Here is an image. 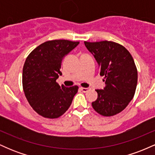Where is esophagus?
<instances>
[{"label": "esophagus", "instance_id": "esophagus-1", "mask_svg": "<svg viewBox=\"0 0 155 155\" xmlns=\"http://www.w3.org/2000/svg\"><path fill=\"white\" fill-rule=\"evenodd\" d=\"M80 90H81V91H82L83 92H87L89 90H90V88H85V87H80Z\"/></svg>", "mask_w": 155, "mask_h": 155}]
</instances>
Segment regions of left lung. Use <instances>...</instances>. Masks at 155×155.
<instances>
[{"label": "left lung", "instance_id": "left-lung-1", "mask_svg": "<svg viewBox=\"0 0 155 155\" xmlns=\"http://www.w3.org/2000/svg\"><path fill=\"white\" fill-rule=\"evenodd\" d=\"M100 65L106 87L96 90L97 100L92 108L104 117L120 113L132 101L138 83V71L132 55L121 44L110 41H84Z\"/></svg>", "mask_w": 155, "mask_h": 155}]
</instances>
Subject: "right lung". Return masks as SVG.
<instances>
[{
  "label": "right lung",
  "mask_w": 155,
  "mask_h": 155,
  "mask_svg": "<svg viewBox=\"0 0 155 155\" xmlns=\"http://www.w3.org/2000/svg\"><path fill=\"white\" fill-rule=\"evenodd\" d=\"M79 41L59 39L40 44L27 57L22 70V87L27 100L39 115L56 119L71 104L79 87L60 86L56 80L63 58L74 49Z\"/></svg>",
  "instance_id": "obj_1"
}]
</instances>
